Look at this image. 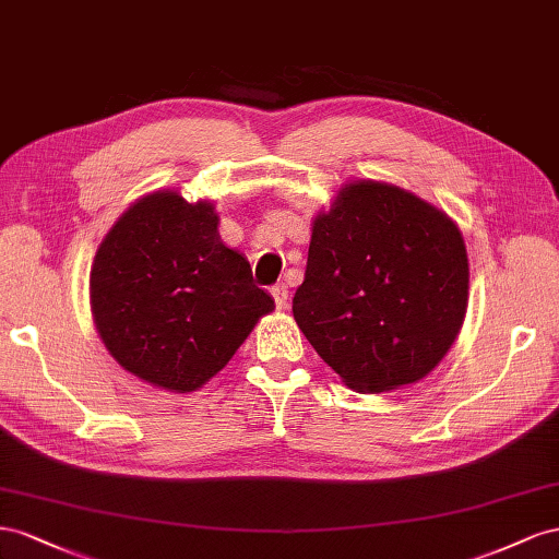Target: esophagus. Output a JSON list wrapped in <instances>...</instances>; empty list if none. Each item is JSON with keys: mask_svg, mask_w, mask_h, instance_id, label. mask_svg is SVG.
<instances>
[{"mask_svg": "<svg viewBox=\"0 0 559 559\" xmlns=\"http://www.w3.org/2000/svg\"><path fill=\"white\" fill-rule=\"evenodd\" d=\"M271 297H274V301H276V309L288 307V285L276 283L274 288H271Z\"/></svg>", "mask_w": 559, "mask_h": 559, "instance_id": "obj_1", "label": "esophagus"}]
</instances>
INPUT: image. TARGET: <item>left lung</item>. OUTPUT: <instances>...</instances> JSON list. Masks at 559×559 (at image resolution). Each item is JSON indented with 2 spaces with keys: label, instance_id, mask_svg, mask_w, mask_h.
<instances>
[{
  "label": "left lung",
  "instance_id": "left-lung-1",
  "mask_svg": "<svg viewBox=\"0 0 559 559\" xmlns=\"http://www.w3.org/2000/svg\"><path fill=\"white\" fill-rule=\"evenodd\" d=\"M468 307V258L454 222L409 191L354 182L313 219L299 330L346 386L391 391L448 354Z\"/></svg>",
  "mask_w": 559,
  "mask_h": 559
}]
</instances>
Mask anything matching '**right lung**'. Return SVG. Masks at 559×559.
<instances>
[{"label": "right lung", "mask_w": 559, "mask_h": 559, "mask_svg": "<svg viewBox=\"0 0 559 559\" xmlns=\"http://www.w3.org/2000/svg\"><path fill=\"white\" fill-rule=\"evenodd\" d=\"M91 309L123 370L175 393L201 389L274 299L222 243L209 201L156 191L109 229L91 269Z\"/></svg>", "instance_id": "obj_1"}]
</instances>
